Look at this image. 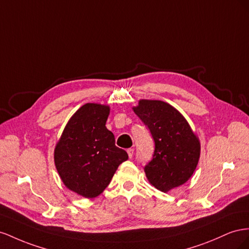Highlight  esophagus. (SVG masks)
<instances>
[{"label":"esophagus","mask_w":249,"mask_h":249,"mask_svg":"<svg viewBox=\"0 0 249 249\" xmlns=\"http://www.w3.org/2000/svg\"><path fill=\"white\" fill-rule=\"evenodd\" d=\"M127 153H128L129 159H131L132 156H133V153H134V149H133V148H129L128 150H127Z\"/></svg>","instance_id":"esophagus-1"}]
</instances>
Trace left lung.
Segmentation results:
<instances>
[{
  "label": "left lung",
  "instance_id": "8db88e82",
  "mask_svg": "<svg viewBox=\"0 0 249 249\" xmlns=\"http://www.w3.org/2000/svg\"><path fill=\"white\" fill-rule=\"evenodd\" d=\"M132 109L155 143L153 159L144 168L149 182L164 193L187 182L199 161L200 141L186 118L160 100L141 99Z\"/></svg>",
  "mask_w": 249,
  "mask_h": 249
}]
</instances>
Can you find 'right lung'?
Returning <instances> with one entry per match:
<instances>
[{
  "label": "right lung",
  "mask_w": 249,
  "mask_h": 249,
  "mask_svg": "<svg viewBox=\"0 0 249 249\" xmlns=\"http://www.w3.org/2000/svg\"><path fill=\"white\" fill-rule=\"evenodd\" d=\"M108 105L87 103L71 117L54 149L63 184L84 198H95L108 186L118 167L128 160L106 128Z\"/></svg>",
  "instance_id": "obj_1"
}]
</instances>
